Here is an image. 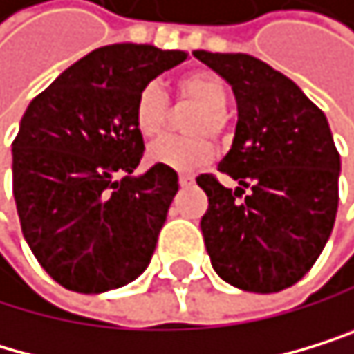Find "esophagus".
Instances as JSON below:
<instances>
[{"label": "esophagus", "instance_id": "obj_1", "mask_svg": "<svg viewBox=\"0 0 354 354\" xmlns=\"http://www.w3.org/2000/svg\"><path fill=\"white\" fill-rule=\"evenodd\" d=\"M178 183L183 185V187H187V185H194V176L192 174H178Z\"/></svg>", "mask_w": 354, "mask_h": 354}]
</instances>
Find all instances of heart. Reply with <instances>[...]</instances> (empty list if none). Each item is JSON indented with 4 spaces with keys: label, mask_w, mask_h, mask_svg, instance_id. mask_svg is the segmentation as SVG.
<instances>
[{
    "label": "heart",
    "mask_w": 354,
    "mask_h": 354,
    "mask_svg": "<svg viewBox=\"0 0 354 354\" xmlns=\"http://www.w3.org/2000/svg\"><path fill=\"white\" fill-rule=\"evenodd\" d=\"M176 102L196 104V111L185 119V137H165L156 141L147 156L154 162L174 169H194L213 158V139L226 132L228 88L222 75L211 69H194L176 80ZM169 100L156 82L139 88L134 100V126L145 139H154L165 132L169 124Z\"/></svg>",
    "instance_id": "obj_1"
}]
</instances>
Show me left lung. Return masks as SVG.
<instances>
[{"mask_svg":"<svg viewBox=\"0 0 354 354\" xmlns=\"http://www.w3.org/2000/svg\"><path fill=\"white\" fill-rule=\"evenodd\" d=\"M198 60L220 73L237 100V128L222 174L196 183L209 198L202 215L213 270L243 292L292 287L313 268L335 224L339 152L324 113L281 71L248 54Z\"/></svg>","mask_w":354,"mask_h":354,"instance_id":"8db88e82","label":"left lung"}]
</instances>
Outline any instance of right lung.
Here are the masks:
<instances>
[{
    "label": "right lung",
    "mask_w": 354,
    "mask_h": 354,
    "mask_svg": "<svg viewBox=\"0 0 354 354\" xmlns=\"http://www.w3.org/2000/svg\"><path fill=\"white\" fill-rule=\"evenodd\" d=\"M187 60L178 49L119 43L62 71L21 117L12 194L24 237L62 287L102 294L147 268L178 174L143 156L134 126L139 88Z\"/></svg>",
    "instance_id": "obj_1"
}]
</instances>
